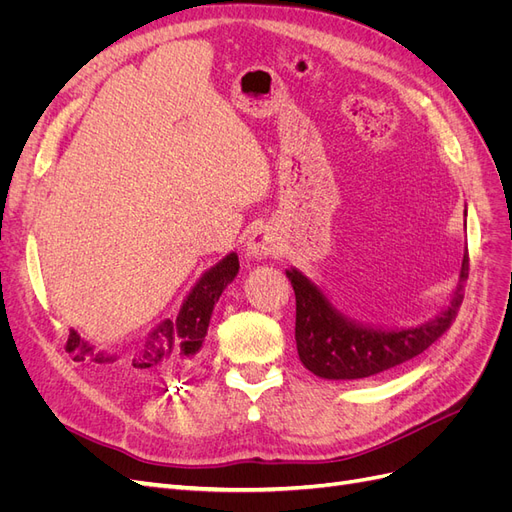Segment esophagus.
Listing matches in <instances>:
<instances>
[{
	"mask_svg": "<svg viewBox=\"0 0 512 512\" xmlns=\"http://www.w3.org/2000/svg\"><path fill=\"white\" fill-rule=\"evenodd\" d=\"M277 250V237L269 228H258L252 232V237L247 239V254L254 258H267L275 254Z\"/></svg>",
	"mask_w": 512,
	"mask_h": 512,
	"instance_id": "34e87169",
	"label": "esophagus"
}]
</instances>
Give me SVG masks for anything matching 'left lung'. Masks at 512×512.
Segmentation results:
<instances>
[{"instance_id":"8db88e82","label":"left lung","mask_w":512,"mask_h":512,"mask_svg":"<svg viewBox=\"0 0 512 512\" xmlns=\"http://www.w3.org/2000/svg\"><path fill=\"white\" fill-rule=\"evenodd\" d=\"M468 273L470 256L466 250L459 286L446 312L416 329L378 331L348 322L305 275L297 269L288 271L297 299L294 339H297L299 359L316 376L329 380L369 378L414 359L451 329L463 301V284L468 280Z\"/></svg>"}]
</instances>
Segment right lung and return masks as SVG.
Returning <instances> with one entry per match:
<instances>
[{"label": "right lung", "instance_id": "obj_1", "mask_svg": "<svg viewBox=\"0 0 512 512\" xmlns=\"http://www.w3.org/2000/svg\"><path fill=\"white\" fill-rule=\"evenodd\" d=\"M239 273L237 254H228L222 262L209 269L194 290L185 299L181 312L173 320H164L160 327L153 331L145 344L138 348L128 359H123L119 367L132 374H179L190 367L196 352L203 346L207 335V327L211 320L213 305L222 297L224 288L235 280ZM66 350L79 363H117L115 356L98 354L94 346L83 342L81 335L70 331Z\"/></svg>", "mask_w": 512, "mask_h": 512}]
</instances>
